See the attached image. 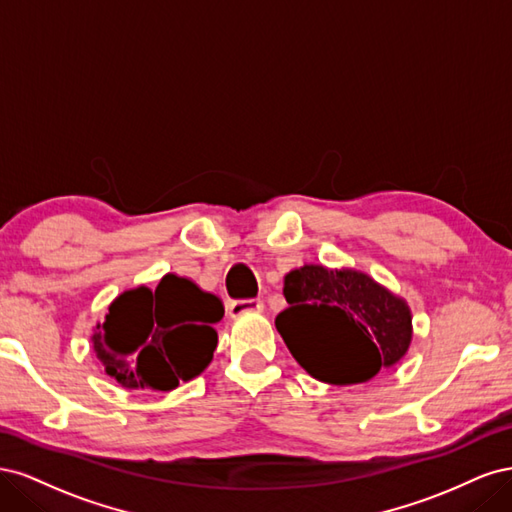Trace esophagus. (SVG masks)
<instances>
[{
	"label": "esophagus",
	"mask_w": 512,
	"mask_h": 512,
	"mask_svg": "<svg viewBox=\"0 0 512 512\" xmlns=\"http://www.w3.org/2000/svg\"><path fill=\"white\" fill-rule=\"evenodd\" d=\"M262 307H265V303H262L260 299H241V301H232L228 305V316L230 318H241L245 314H252V312H262Z\"/></svg>",
	"instance_id": "1"
}]
</instances>
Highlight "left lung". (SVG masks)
I'll return each instance as SVG.
<instances>
[{
	"instance_id": "1",
	"label": "left lung",
	"mask_w": 512,
	"mask_h": 512,
	"mask_svg": "<svg viewBox=\"0 0 512 512\" xmlns=\"http://www.w3.org/2000/svg\"><path fill=\"white\" fill-rule=\"evenodd\" d=\"M284 297L288 307L275 329L294 361L320 382H369L410 348V305L363 271L303 265L286 273Z\"/></svg>"
}]
</instances>
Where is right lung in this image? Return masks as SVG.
Listing matches in <instances>:
<instances>
[{"mask_svg":"<svg viewBox=\"0 0 512 512\" xmlns=\"http://www.w3.org/2000/svg\"><path fill=\"white\" fill-rule=\"evenodd\" d=\"M224 318L215 294L166 273L156 292L136 286L108 305L91 344L106 376L123 389L173 391L203 374L218 346L211 324Z\"/></svg>","mask_w":512,"mask_h":512,"instance_id":"add662e5","label":"right lung"}]
</instances>
